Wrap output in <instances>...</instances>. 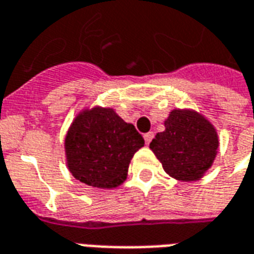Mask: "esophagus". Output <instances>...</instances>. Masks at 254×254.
<instances>
[{"instance_id": "34e87169", "label": "esophagus", "mask_w": 254, "mask_h": 254, "mask_svg": "<svg viewBox=\"0 0 254 254\" xmlns=\"http://www.w3.org/2000/svg\"><path fill=\"white\" fill-rule=\"evenodd\" d=\"M152 138H153V132H148L144 134V140H145L146 145H149V142L152 141Z\"/></svg>"}]
</instances>
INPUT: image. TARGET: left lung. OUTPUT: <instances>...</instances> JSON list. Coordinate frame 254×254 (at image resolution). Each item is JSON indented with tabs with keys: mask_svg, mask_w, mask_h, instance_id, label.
<instances>
[{
	"mask_svg": "<svg viewBox=\"0 0 254 254\" xmlns=\"http://www.w3.org/2000/svg\"><path fill=\"white\" fill-rule=\"evenodd\" d=\"M149 148L171 178L195 182L203 178L217 157L219 137L211 122L192 109H174Z\"/></svg>",
	"mask_w": 254,
	"mask_h": 254,
	"instance_id": "1",
	"label": "left lung"
}]
</instances>
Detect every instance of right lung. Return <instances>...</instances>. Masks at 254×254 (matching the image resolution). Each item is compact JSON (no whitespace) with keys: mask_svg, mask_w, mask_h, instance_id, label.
Segmentation results:
<instances>
[{"mask_svg":"<svg viewBox=\"0 0 254 254\" xmlns=\"http://www.w3.org/2000/svg\"><path fill=\"white\" fill-rule=\"evenodd\" d=\"M141 146V134L114 109L86 108L76 114L64 137L65 164L84 185L116 189L127 180L130 160Z\"/></svg>","mask_w":254,"mask_h":254,"instance_id":"1","label":"right lung"}]
</instances>
